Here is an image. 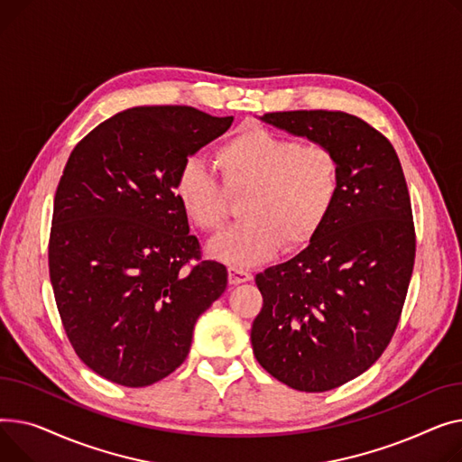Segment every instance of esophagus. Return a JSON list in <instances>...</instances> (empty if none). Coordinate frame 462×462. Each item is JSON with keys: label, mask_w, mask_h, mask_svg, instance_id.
Returning a JSON list of instances; mask_svg holds the SVG:
<instances>
[{"label": "esophagus", "mask_w": 462, "mask_h": 462, "mask_svg": "<svg viewBox=\"0 0 462 462\" xmlns=\"http://www.w3.org/2000/svg\"><path fill=\"white\" fill-rule=\"evenodd\" d=\"M227 274H229V283L231 285H240V283H246V282L252 280V274L248 273V270H242L238 266H229Z\"/></svg>", "instance_id": "1"}]
</instances>
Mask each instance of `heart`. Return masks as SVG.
Returning a JSON list of instances; mask_svg holds the SVG:
<instances>
[{
  "label": "heart",
  "mask_w": 462,
  "mask_h": 462,
  "mask_svg": "<svg viewBox=\"0 0 462 462\" xmlns=\"http://www.w3.org/2000/svg\"><path fill=\"white\" fill-rule=\"evenodd\" d=\"M221 186L201 162L184 160L175 196L188 220L218 233L229 220V198H244L242 226L208 244V255L254 266L280 248L298 252L320 233L341 194V162L324 143H298L261 125H242L214 151Z\"/></svg>",
  "instance_id": "b5f03b06"
}]
</instances>
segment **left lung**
I'll return each mask as SVG.
<instances>
[{"label": "left lung", "mask_w": 462, "mask_h": 462, "mask_svg": "<svg viewBox=\"0 0 462 462\" xmlns=\"http://www.w3.org/2000/svg\"><path fill=\"white\" fill-rule=\"evenodd\" d=\"M261 121L336 151L341 194L320 233L287 263L255 276L257 362L298 392H328L367 371L399 324L416 233L393 145L356 116L327 110Z\"/></svg>", "instance_id": "obj_1"}]
</instances>
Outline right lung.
Returning <instances> with one entry per match:
<instances>
[{"instance_id": "right-lung-1", "label": "right lung", "mask_w": 462, "mask_h": 462, "mask_svg": "<svg viewBox=\"0 0 462 462\" xmlns=\"http://www.w3.org/2000/svg\"><path fill=\"white\" fill-rule=\"evenodd\" d=\"M231 123L189 106L130 107L69 156L53 198L50 282L74 352L106 381L143 388L173 373L227 287L226 266L201 259L173 184Z\"/></svg>"}]
</instances>
